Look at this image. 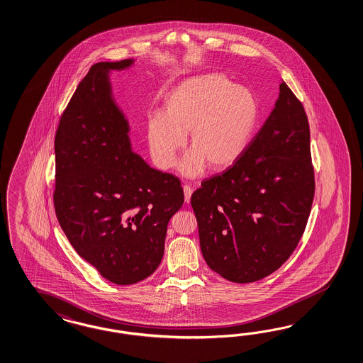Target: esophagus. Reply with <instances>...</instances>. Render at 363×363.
Listing matches in <instances>:
<instances>
[{"label": "esophagus", "instance_id": "1", "mask_svg": "<svg viewBox=\"0 0 363 363\" xmlns=\"http://www.w3.org/2000/svg\"><path fill=\"white\" fill-rule=\"evenodd\" d=\"M184 194H185V201L189 203V202H190V198H191V194H193V189H191V186L185 185V186H184Z\"/></svg>", "mask_w": 363, "mask_h": 363}]
</instances>
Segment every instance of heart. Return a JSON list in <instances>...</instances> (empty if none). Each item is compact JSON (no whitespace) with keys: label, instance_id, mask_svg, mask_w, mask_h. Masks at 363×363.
<instances>
[{"label":"heart","instance_id":"obj_1","mask_svg":"<svg viewBox=\"0 0 363 363\" xmlns=\"http://www.w3.org/2000/svg\"><path fill=\"white\" fill-rule=\"evenodd\" d=\"M257 116L255 96L223 75L189 79L167 96L165 113L149 118V149L157 167L169 169L190 132L191 152L181 164L182 174L198 176L205 167L223 170L242 156Z\"/></svg>","mask_w":363,"mask_h":363}]
</instances>
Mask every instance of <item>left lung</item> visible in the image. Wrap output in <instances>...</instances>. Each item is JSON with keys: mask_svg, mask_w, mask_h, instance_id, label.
<instances>
[{"mask_svg": "<svg viewBox=\"0 0 363 363\" xmlns=\"http://www.w3.org/2000/svg\"><path fill=\"white\" fill-rule=\"evenodd\" d=\"M313 196L308 116L281 82L274 111L242 156L191 196L207 265L239 284L272 274L304 234Z\"/></svg>", "mask_w": 363, "mask_h": 363, "instance_id": "obj_1", "label": "left lung"}]
</instances>
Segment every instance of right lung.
<instances>
[{"instance_id": "add662e5", "label": "right lung", "mask_w": 363, "mask_h": 363, "mask_svg": "<svg viewBox=\"0 0 363 363\" xmlns=\"http://www.w3.org/2000/svg\"><path fill=\"white\" fill-rule=\"evenodd\" d=\"M132 63L99 62L89 69L60 116L54 143L59 225L78 255L118 285L156 271L167 223L184 203L181 181L130 149L108 72Z\"/></svg>"}]
</instances>
